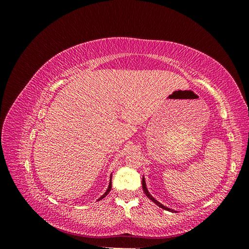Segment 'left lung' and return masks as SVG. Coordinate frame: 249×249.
Listing matches in <instances>:
<instances>
[{
    "label": "left lung",
    "mask_w": 249,
    "mask_h": 249,
    "mask_svg": "<svg viewBox=\"0 0 249 249\" xmlns=\"http://www.w3.org/2000/svg\"><path fill=\"white\" fill-rule=\"evenodd\" d=\"M142 188H143V191H144V193L146 194V196H147V197H148L150 200L154 201V202L156 203V205H158V206H159L160 208H162V209H164V210H166V211H170V212H176L175 210H172V209H169V208H167V207L163 206L162 203H160L159 201L156 200V199H155V198L152 196V195L149 194V192L147 191V188H146V184H145V180H144V177H143V178H142Z\"/></svg>",
    "instance_id": "left-lung-1"
}]
</instances>
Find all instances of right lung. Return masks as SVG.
Wrapping results in <instances>:
<instances>
[{
    "label": "right lung",
    "mask_w": 249,
    "mask_h": 249,
    "mask_svg": "<svg viewBox=\"0 0 249 249\" xmlns=\"http://www.w3.org/2000/svg\"><path fill=\"white\" fill-rule=\"evenodd\" d=\"M111 187H112V183H111V178H110V183H109V187H108V189H107V191L106 192H105L103 195H102V196L99 198V200H101V199H103L105 196H106V195L110 192V190H111Z\"/></svg>",
    "instance_id": "add662e5"
}]
</instances>
